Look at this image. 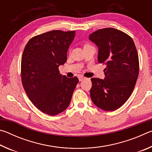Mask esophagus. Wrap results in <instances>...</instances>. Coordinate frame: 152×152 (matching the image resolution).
Segmentation results:
<instances>
[{
	"mask_svg": "<svg viewBox=\"0 0 152 152\" xmlns=\"http://www.w3.org/2000/svg\"><path fill=\"white\" fill-rule=\"evenodd\" d=\"M78 79H79V81H82V80H84V79H85V78H84V77H83V76H79Z\"/></svg>",
	"mask_w": 152,
	"mask_h": 152,
	"instance_id": "esophagus-1",
	"label": "esophagus"
}]
</instances>
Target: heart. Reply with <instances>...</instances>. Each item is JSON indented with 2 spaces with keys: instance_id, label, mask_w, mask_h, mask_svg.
Instances as JSON below:
<instances>
[{
  "instance_id": "b5f03b06",
  "label": "heart",
  "mask_w": 152,
  "mask_h": 152,
  "mask_svg": "<svg viewBox=\"0 0 152 152\" xmlns=\"http://www.w3.org/2000/svg\"><path fill=\"white\" fill-rule=\"evenodd\" d=\"M89 45H90L89 43H85V44H84V47H86V46H89Z\"/></svg>"
}]
</instances>
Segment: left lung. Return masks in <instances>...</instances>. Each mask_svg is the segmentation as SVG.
Instances as JSON below:
<instances>
[{"label": "left lung", "instance_id": "left-lung-1", "mask_svg": "<svg viewBox=\"0 0 152 152\" xmlns=\"http://www.w3.org/2000/svg\"><path fill=\"white\" fill-rule=\"evenodd\" d=\"M89 39L99 48V62L107 65L104 80L91 78V99L100 109L113 111L127 101L135 88L140 71L137 49L129 35L114 28L97 30Z\"/></svg>", "mask_w": 152, "mask_h": 152}]
</instances>
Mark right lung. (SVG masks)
<instances>
[{
    "label": "right lung",
    "mask_w": 152,
    "mask_h": 152,
    "mask_svg": "<svg viewBox=\"0 0 152 152\" xmlns=\"http://www.w3.org/2000/svg\"><path fill=\"white\" fill-rule=\"evenodd\" d=\"M75 33L53 30L34 36L23 53L20 74L25 91L38 109L51 116L67 109L78 82L76 76L61 75L58 69L66 63Z\"/></svg>",
    "instance_id": "obj_1"
}]
</instances>
